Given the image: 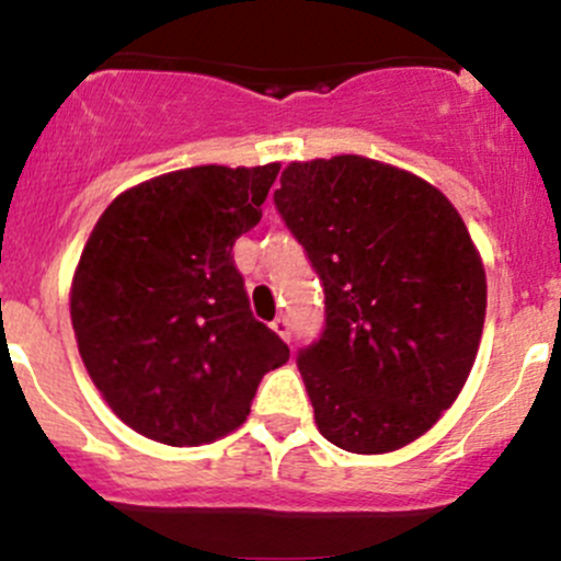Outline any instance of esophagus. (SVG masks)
Listing matches in <instances>:
<instances>
[{
	"mask_svg": "<svg viewBox=\"0 0 561 561\" xmlns=\"http://www.w3.org/2000/svg\"><path fill=\"white\" fill-rule=\"evenodd\" d=\"M271 328H274V333H279L285 342H290V320H287V317H276V320L271 322Z\"/></svg>",
	"mask_w": 561,
	"mask_h": 561,
	"instance_id": "esophagus-1",
	"label": "esophagus"
}]
</instances>
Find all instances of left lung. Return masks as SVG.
I'll return each instance as SVG.
<instances>
[{
    "instance_id": "1",
    "label": "left lung",
    "mask_w": 561,
    "mask_h": 561,
    "mask_svg": "<svg viewBox=\"0 0 561 561\" xmlns=\"http://www.w3.org/2000/svg\"><path fill=\"white\" fill-rule=\"evenodd\" d=\"M279 181L276 208L325 287V331L298 355L317 428L350 454H393L472 371L483 257L454 203L388 162H290Z\"/></svg>"
}]
</instances>
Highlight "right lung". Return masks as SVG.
<instances>
[{
    "mask_svg": "<svg viewBox=\"0 0 561 561\" xmlns=\"http://www.w3.org/2000/svg\"><path fill=\"white\" fill-rule=\"evenodd\" d=\"M279 162L197 165L113 197L70 285L78 353L113 415L173 445L236 432L290 350L249 309L233 244L263 217Z\"/></svg>",
    "mask_w": 561,
    "mask_h": 561,
    "instance_id": "add662e5",
    "label": "right lung"
}]
</instances>
